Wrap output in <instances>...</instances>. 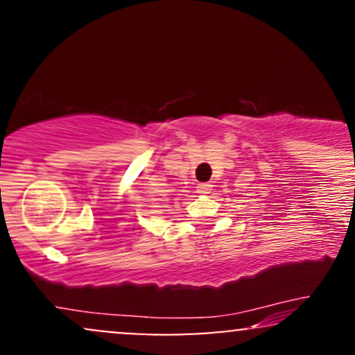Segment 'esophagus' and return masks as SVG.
Instances as JSON below:
<instances>
[{"label": "esophagus", "instance_id": "34e87169", "mask_svg": "<svg viewBox=\"0 0 355 355\" xmlns=\"http://www.w3.org/2000/svg\"><path fill=\"white\" fill-rule=\"evenodd\" d=\"M197 190H198V193H210L211 185L210 183H198Z\"/></svg>", "mask_w": 355, "mask_h": 355}]
</instances>
